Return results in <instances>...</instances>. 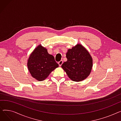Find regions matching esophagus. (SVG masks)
Listing matches in <instances>:
<instances>
[{
  "label": "esophagus",
  "mask_w": 121,
  "mask_h": 121,
  "mask_svg": "<svg viewBox=\"0 0 121 121\" xmlns=\"http://www.w3.org/2000/svg\"><path fill=\"white\" fill-rule=\"evenodd\" d=\"M58 64H59V65L60 66H61L62 65V64H63V61H62V60L60 61L59 62H58Z\"/></svg>",
  "instance_id": "1"
}]
</instances>
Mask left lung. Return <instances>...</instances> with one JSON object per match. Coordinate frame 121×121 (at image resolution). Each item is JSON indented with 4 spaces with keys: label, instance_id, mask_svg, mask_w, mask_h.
I'll return each instance as SVG.
<instances>
[{
    "label": "left lung",
    "instance_id": "left-lung-1",
    "mask_svg": "<svg viewBox=\"0 0 121 121\" xmlns=\"http://www.w3.org/2000/svg\"><path fill=\"white\" fill-rule=\"evenodd\" d=\"M67 61L61 67L69 78L74 81H80L90 74L93 60L88 51L80 44L69 49L66 53Z\"/></svg>",
    "mask_w": 121,
    "mask_h": 121
}]
</instances>
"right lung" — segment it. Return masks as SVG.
I'll return each mask as SVG.
<instances>
[{"label": "right lung", "mask_w": 121, "mask_h": 121, "mask_svg": "<svg viewBox=\"0 0 121 121\" xmlns=\"http://www.w3.org/2000/svg\"><path fill=\"white\" fill-rule=\"evenodd\" d=\"M58 66L54 57L41 46L34 49L27 62L28 70L32 77L39 81L46 79L50 73Z\"/></svg>", "instance_id": "right-lung-1"}]
</instances>
